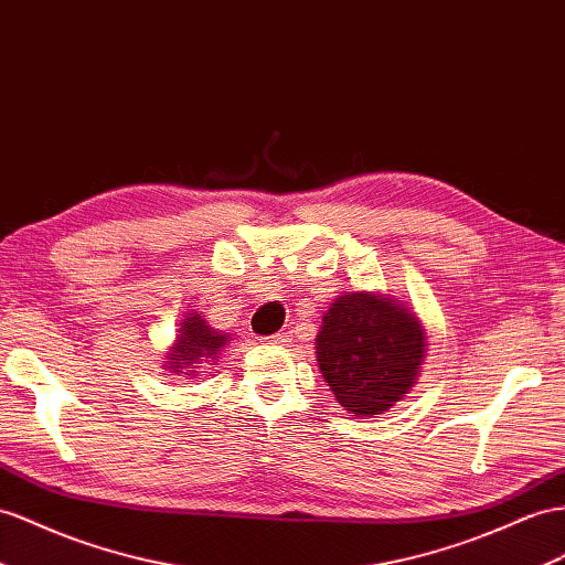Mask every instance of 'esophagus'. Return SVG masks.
<instances>
[{
    "label": "esophagus",
    "mask_w": 565,
    "mask_h": 565,
    "mask_svg": "<svg viewBox=\"0 0 565 565\" xmlns=\"http://www.w3.org/2000/svg\"><path fill=\"white\" fill-rule=\"evenodd\" d=\"M269 345H288V341H291V339H288L286 334H271V337H267L265 339Z\"/></svg>",
    "instance_id": "1"
}]
</instances>
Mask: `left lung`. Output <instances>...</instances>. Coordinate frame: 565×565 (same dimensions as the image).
Segmentation results:
<instances>
[{
    "instance_id": "1",
    "label": "left lung",
    "mask_w": 565,
    "mask_h": 565,
    "mask_svg": "<svg viewBox=\"0 0 565 565\" xmlns=\"http://www.w3.org/2000/svg\"><path fill=\"white\" fill-rule=\"evenodd\" d=\"M315 353L341 408L358 417H377L420 377L427 329L394 296L345 291L322 315Z\"/></svg>"
}]
</instances>
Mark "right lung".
Here are the masks:
<instances>
[{
    "label": "right lung",
    "mask_w": 565,
    "mask_h": 565,
    "mask_svg": "<svg viewBox=\"0 0 565 565\" xmlns=\"http://www.w3.org/2000/svg\"><path fill=\"white\" fill-rule=\"evenodd\" d=\"M228 341H234L228 331L210 327L205 315L185 312L179 324L177 339H173V343L164 353L162 370L179 374V377H183V374L191 377L202 363L212 365Z\"/></svg>",
    "instance_id": "right-lung-1"
}]
</instances>
